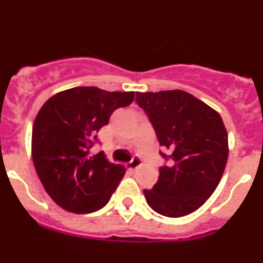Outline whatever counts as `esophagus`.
<instances>
[{
  "label": "esophagus",
  "instance_id": "1",
  "mask_svg": "<svg viewBox=\"0 0 263 263\" xmlns=\"http://www.w3.org/2000/svg\"><path fill=\"white\" fill-rule=\"evenodd\" d=\"M139 166H142V159H141L138 155H134L133 159L127 163V168L129 170H137Z\"/></svg>",
  "mask_w": 263,
  "mask_h": 263
}]
</instances>
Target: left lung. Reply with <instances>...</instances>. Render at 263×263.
<instances>
[{
	"label": "left lung",
	"mask_w": 263,
	"mask_h": 263,
	"mask_svg": "<svg viewBox=\"0 0 263 263\" xmlns=\"http://www.w3.org/2000/svg\"><path fill=\"white\" fill-rule=\"evenodd\" d=\"M155 130L159 152L168 164L159 167L152 190H143L152 210L182 217L200 208L215 192L228 160V134L217 111L184 90L137 93Z\"/></svg>",
	"instance_id": "left-lung-1"
}]
</instances>
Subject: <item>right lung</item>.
I'll return each mask as SVG.
<instances>
[{
    "label": "right lung",
    "mask_w": 263,
    "mask_h": 263,
    "mask_svg": "<svg viewBox=\"0 0 263 263\" xmlns=\"http://www.w3.org/2000/svg\"><path fill=\"white\" fill-rule=\"evenodd\" d=\"M134 92L78 87L48 99L32 126V160L46 192L63 210L90 213L109 201L125 175L100 152L97 133L111 113L133 103Z\"/></svg>",
    "instance_id": "right-lung-1"
}]
</instances>
